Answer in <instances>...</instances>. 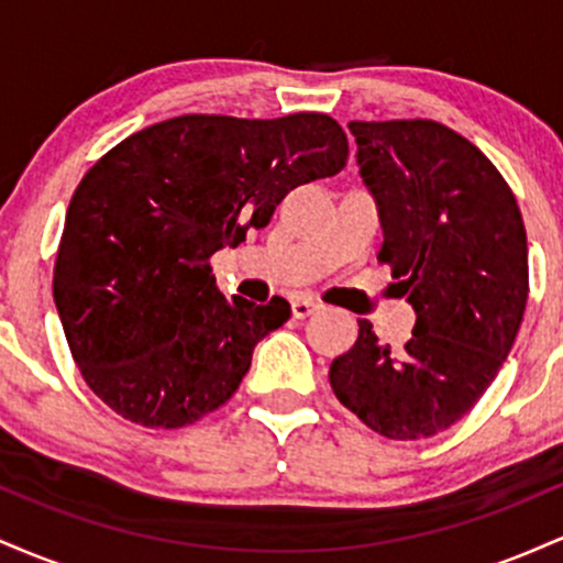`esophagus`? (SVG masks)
<instances>
[{
    "instance_id": "esophagus-1",
    "label": "esophagus",
    "mask_w": 563,
    "mask_h": 563,
    "mask_svg": "<svg viewBox=\"0 0 563 563\" xmlns=\"http://www.w3.org/2000/svg\"><path fill=\"white\" fill-rule=\"evenodd\" d=\"M290 309H294V318L296 320H303L309 318L312 312H318L320 303L312 301V299H294V303H290Z\"/></svg>"
}]
</instances>
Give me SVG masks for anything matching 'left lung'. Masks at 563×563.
I'll list each match as a JSON object with an SVG mask.
<instances>
[{
    "label": "left lung",
    "mask_w": 563,
    "mask_h": 563,
    "mask_svg": "<svg viewBox=\"0 0 563 563\" xmlns=\"http://www.w3.org/2000/svg\"><path fill=\"white\" fill-rule=\"evenodd\" d=\"M384 228L378 260L416 309L402 352L367 320L331 363L333 394L389 439L450 429L506 363L529 294L514 192L474 142L429 119L349 121Z\"/></svg>",
    "instance_id": "obj_1"
}]
</instances>
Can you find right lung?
Segmentation results:
<instances>
[{
	"instance_id": "1",
	"label": "right lung",
	"mask_w": 563,
	"mask_h": 563,
	"mask_svg": "<svg viewBox=\"0 0 563 563\" xmlns=\"http://www.w3.org/2000/svg\"><path fill=\"white\" fill-rule=\"evenodd\" d=\"M346 156L344 129L325 113H190L97 161L70 198L53 277L89 389L145 429H183L228 402L290 303L224 299L209 260Z\"/></svg>"
}]
</instances>
